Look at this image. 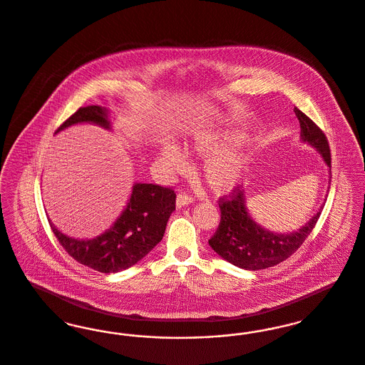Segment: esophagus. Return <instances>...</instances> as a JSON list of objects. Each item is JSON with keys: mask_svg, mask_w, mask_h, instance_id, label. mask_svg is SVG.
Masks as SVG:
<instances>
[{"mask_svg": "<svg viewBox=\"0 0 365 365\" xmlns=\"http://www.w3.org/2000/svg\"><path fill=\"white\" fill-rule=\"evenodd\" d=\"M192 202H193V197L188 196L187 193H178L177 197H175V206H177V209L190 206Z\"/></svg>", "mask_w": 365, "mask_h": 365, "instance_id": "obj_1", "label": "esophagus"}]
</instances>
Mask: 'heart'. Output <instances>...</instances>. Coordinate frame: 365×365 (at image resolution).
I'll list each match as a JSON object with an SVG mask.
<instances>
[{
    "label": "heart",
    "instance_id": "heart-1",
    "mask_svg": "<svg viewBox=\"0 0 365 365\" xmlns=\"http://www.w3.org/2000/svg\"><path fill=\"white\" fill-rule=\"evenodd\" d=\"M236 135L222 133L197 135L191 143V148L200 155H211L203 168V174L212 190L227 192L233 190L249 168L251 154L246 148L221 151ZM159 158L165 168L172 173H182L188 169L185 151L173 140H163L159 147Z\"/></svg>",
    "mask_w": 365,
    "mask_h": 365
}]
</instances>
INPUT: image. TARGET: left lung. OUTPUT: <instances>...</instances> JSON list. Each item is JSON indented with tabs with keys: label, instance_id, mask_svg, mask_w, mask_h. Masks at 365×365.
Listing matches in <instances>:
<instances>
[{
	"label": "left lung",
	"instance_id": "8db88e82",
	"mask_svg": "<svg viewBox=\"0 0 365 365\" xmlns=\"http://www.w3.org/2000/svg\"><path fill=\"white\" fill-rule=\"evenodd\" d=\"M294 113L301 125V141L307 143L322 155L331 175V154L326 135L297 107L294 108ZM323 206L324 203L298 230L277 233L259 225L250 215L246 192L235 190L230 199L220 200L221 221L214 236L209 240V245L221 258L237 268L259 270L274 267L301 247L314 228Z\"/></svg>",
	"mask_w": 365,
	"mask_h": 365
}]
</instances>
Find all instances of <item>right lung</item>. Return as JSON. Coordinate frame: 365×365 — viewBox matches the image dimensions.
<instances>
[{
    "instance_id": "add662e5",
    "label": "right lung",
    "mask_w": 365,
    "mask_h": 365,
    "mask_svg": "<svg viewBox=\"0 0 365 365\" xmlns=\"http://www.w3.org/2000/svg\"><path fill=\"white\" fill-rule=\"evenodd\" d=\"M82 123L113 130L111 111L100 106L82 107L56 133ZM174 210L175 193L170 188L135 182L128 205L115 222L95 237L76 239L58 230L51 220L49 224L58 243L79 264L101 273H115L132 268L154 249Z\"/></svg>"
}]
</instances>
